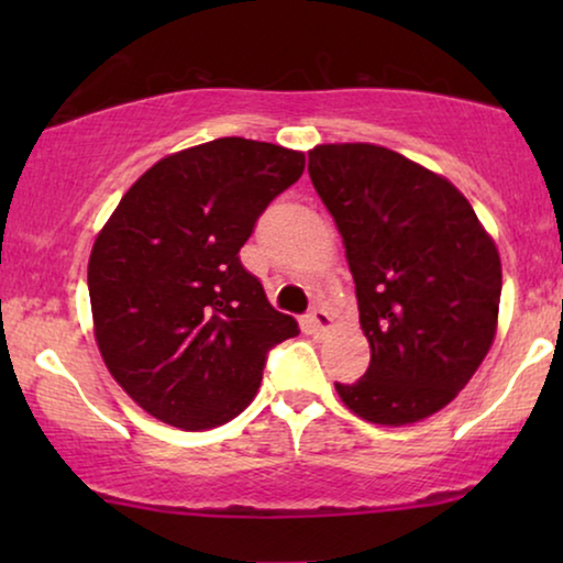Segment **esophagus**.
Wrapping results in <instances>:
<instances>
[{
  "instance_id": "34e87169",
  "label": "esophagus",
  "mask_w": 563,
  "mask_h": 563,
  "mask_svg": "<svg viewBox=\"0 0 563 563\" xmlns=\"http://www.w3.org/2000/svg\"><path fill=\"white\" fill-rule=\"evenodd\" d=\"M307 322H310V328L318 330V333H325V330L333 325V318H330L325 307L314 305L312 310H310V314H307Z\"/></svg>"
}]
</instances>
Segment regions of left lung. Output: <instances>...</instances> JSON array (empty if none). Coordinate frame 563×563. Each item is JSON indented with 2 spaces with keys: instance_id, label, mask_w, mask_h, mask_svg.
<instances>
[{
  "instance_id": "1",
  "label": "left lung",
  "mask_w": 563,
  "mask_h": 563,
  "mask_svg": "<svg viewBox=\"0 0 563 563\" xmlns=\"http://www.w3.org/2000/svg\"><path fill=\"white\" fill-rule=\"evenodd\" d=\"M307 172L343 235L372 345L366 374L335 382L338 395L379 426L428 418L466 387L495 341V241L451 181L382 145H318Z\"/></svg>"
}]
</instances>
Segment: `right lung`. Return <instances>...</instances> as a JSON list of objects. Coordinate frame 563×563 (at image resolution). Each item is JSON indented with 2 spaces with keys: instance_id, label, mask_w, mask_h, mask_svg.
Listing matches in <instances>:
<instances>
[{
  "instance_id": "right-lung-1",
  "label": "right lung",
  "mask_w": 563,
  "mask_h": 563,
  "mask_svg": "<svg viewBox=\"0 0 563 563\" xmlns=\"http://www.w3.org/2000/svg\"><path fill=\"white\" fill-rule=\"evenodd\" d=\"M305 153L218 137L151 166L89 258L95 335L110 374L153 418L222 426L256 397L266 356L299 333L241 264L261 212Z\"/></svg>"
}]
</instances>
